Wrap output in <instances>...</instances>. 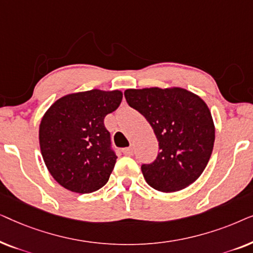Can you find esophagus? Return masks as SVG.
Segmentation results:
<instances>
[{
    "mask_svg": "<svg viewBox=\"0 0 253 253\" xmlns=\"http://www.w3.org/2000/svg\"><path fill=\"white\" fill-rule=\"evenodd\" d=\"M122 152L126 155H131L133 153V148L132 147H126V148H123Z\"/></svg>",
    "mask_w": 253,
    "mask_h": 253,
    "instance_id": "34e87169",
    "label": "esophagus"
}]
</instances>
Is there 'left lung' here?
<instances>
[{
    "label": "left lung",
    "mask_w": 253,
    "mask_h": 253,
    "mask_svg": "<svg viewBox=\"0 0 253 253\" xmlns=\"http://www.w3.org/2000/svg\"><path fill=\"white\" fill-rule=\"evenodd\" d=\"M126 102L138 110L159 141L158 157L141 166L145 181L161 192L192 184L209 164L215 140L212 114L199 95L182 87L129 88Z\"/></svg>",
    "instance_id": "left-lung-1"
}]
</instances>
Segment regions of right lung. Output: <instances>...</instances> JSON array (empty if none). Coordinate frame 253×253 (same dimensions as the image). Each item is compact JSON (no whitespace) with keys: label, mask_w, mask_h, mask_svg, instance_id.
<instances>
[{"label":"right lung","mask_w":253,"mask_h":253,"mask_svg":"<svg viewBox=\"0 0 253 253\" xmlns=\"http://www.w3.org/2000/svg\"><path fill=\"white\" fill-rule=\"evenodd\" d=\"M122 98L119 89L94 88L62 96L44 113L40 151L48 171L63 188L91 193L108 182L117 157L103 120Z\"/></svg>","instance_id":"right-lung-1"}]
</instances>
